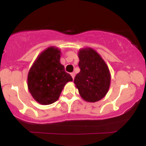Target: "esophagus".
I'll use <instances>...</instances> for the list:
<instances>
[{
  "mask_svg": "<svg viewBox=\"0 0 146 146\" xmlns=\"http://www.w3.org/2000/svg\"><path fill=\"white\" fill-rule=\"evenodd\" d=\"M70 76H72V78H73V79H74V78H75V76H76V73H75L74 72H73V73H70Z\"/></svg>",
  "mask_w": 146,
  "mask_h": 146,
  "instance_id": "34e87169",
  "label": "esophagus"
}]
</instances>
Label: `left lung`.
<instances>
[{"mask_svg": "<svg viewBox=\"0 0 146 146\" xmlns=\"http://www.w3.org/2000/svg\"><path fill=\"white\" fill-rule=\"evenodd\" d=\"M80 71L74 83L84 100L95 102L102 99L110 88L111 76L106 63L99 54L91 48H82L78 52Z\"/></svg>", "mask_w": 146, "mask_h": 146, "instance_id": "left-lung-1", "label": "left lung"}]
</instances>
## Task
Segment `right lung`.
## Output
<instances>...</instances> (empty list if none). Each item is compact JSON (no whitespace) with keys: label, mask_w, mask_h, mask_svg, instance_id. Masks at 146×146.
Wrapping results in <instances>:
<instances>
[{"label":"right lung","mask_w":146,"mask_h":146,"mask_svg":"<svg viewBox=\"0 0 146 146\" xmlns=\"http://www.w3.org/2000/svg\"><path fill=\"white\" fill-rule=\"evenodd\" d=\"M61 51L51 46L35 60L27 76V86L32 96L39 104H51L58 100L66 83L73 78L60 63Z\"/></svg>","instance_id":"right-lung-1"}]
</instances>
